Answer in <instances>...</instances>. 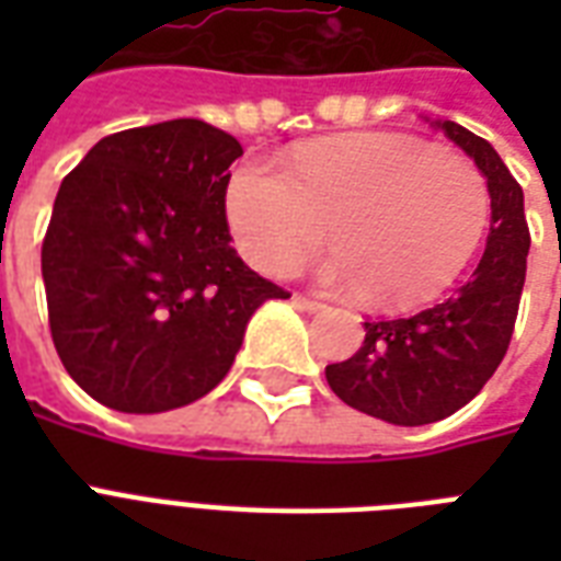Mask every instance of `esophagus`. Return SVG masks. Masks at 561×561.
Listing matches in <instances>:
<instances>
[{
	"label": "esophagus",
	"mask_w": 561,
	"mask_h": 561,
	"mask_svg": "<svg viewBox=\"0 0 561 561\" xmlns=\"http://www.w3.org/2000/svg\"><path fill=\"white\" fill-rule=\"evenodd\" d=\"M294 302H297L299 308H306V311H320V308H325L320 299H311L306 297V294H294Z\"/></svg>",
	"instance_id": "esophagus-1"
}]
</instances>
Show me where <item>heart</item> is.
<instances>
[{"instance_id":"obj_1","label":"heart","mask_w":561,"mask_h":561,"mask_svg":"<svg viewBox=\"0 0 561 561\" xmlns=\"http://www.w3.org/2000/svg\"><path fill=\"white\" fill-rule=\"evenodd\" d=\"M227 218L264 273L288 271L323 244V276L373 308H410L443 294L478 253L492 218L483 171L457 151L392 134L317 139L290 174L244 162L229 178Z\"/></svg>"}]
</instances>
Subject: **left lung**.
<instances>
[{
  "mask_svg": "<svg viewBox=\"0 0 561 561\" xmlns=\"http://www.w3.org/2000/svg\"><path fill=\"white\" fill-rule=\"evenodd\" d=\"M436 125L486 178V250L460 288L416 314L367 320L360 350L325 367V381L350 408L410 427L451 416L492 378L513 341L530 253L524 192L495 148L457 122Z\"/></svg>",
  "mask_w": 561,
  "mask_h": 561,
  "instance_id": "8db88e82",
  "label": "left lung"
}]
</instances>
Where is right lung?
<instances>
[{
  "mask_svg": "<svg viewBox=\"0 0 561 561\" xmlns=\"http://www.w3.org/2000/svg\"><path fill=\"white\" fill-rule=\"evenodd\" d=\"M236 136L171 118L104 136L60 183L43 238L48 329L66 373L122 413L215 390L247 320L290 294L229 247Z\"/></svg>",
  "mask_w": 561,
  "mask_h": 561,
  "instance_id": "right-lung-1",
  "label": "right lung"
}]
</instances>
